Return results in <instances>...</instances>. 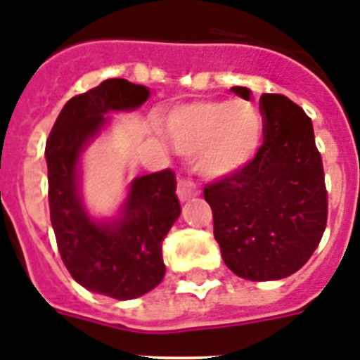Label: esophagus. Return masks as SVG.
I'll list each match as a JSON object with an SVG mask.
<instances>
[{"instance_id": "obj_1", "label": "esophagus", "mask_w": 360, "mask_h": 360, "mask_svg": "<svg viewBox=\"0 0 360 360\" xmlns=\"http://www.w3.org/2000/svg\"><path fill=\"white\" fill-rule=\"evenodd\" d=\"M195 195H198V190H195L194 183L186 179H179V183H177V198L181 201H188L190 198H195Z\"/></svg>"}]
</instances>
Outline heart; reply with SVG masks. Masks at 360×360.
I'll return each instance as SVG.
<instances>
[{
  "instance_id": "obj_1",
  "label": "heart",
  "mask_w": 360,
  "mask_h": 360,
  "mask_svg": "<svg viewBox=\"0 0 360 360\" xmlns=\"http://www.w3.org/2000/svg\"><path fill=\"white\" fill-rule=\"evenodd\" d=\"M175 152L194 155L208 179L236 175L255 161L264 141V119L245 101H194L181 104L162 122Z\"/></svg>"
}]
</instances>
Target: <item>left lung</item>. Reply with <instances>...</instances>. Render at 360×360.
Returning <instances> with one entry per match:
<instances>
[{
  "mask_svg": "<svg viewBox=\"0 0 360 360\" xmlns=\"http://www.w3.org/2000/svg\"><path fill=\"white\" fill-rule=\"evenodd\" d=\"M232 93L250 101V89ZM264 144L236 175L205 188L214 238L232 273L250 282L297 273L319 247L328 219L324 168L311 119L288 96L265 93Z\"/></svg>",
  "mask_w": 360,
  "mask_h": 360,
  "instance_id": "obj_1",
  "label": "left lung"
}]
</instances>
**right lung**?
Wrapping results in <instances>:
<instances>
[{
    "mask_svg": "<svg viewBox=\"0 0 360 360\" xmlns=\"http://www.w3.org/2000/svg\"><path fill=\"white\" fill-rule=\"evenodd\" d=\"M150 98L146 86L110 78L60 111L45 144L49 210L63 264L87 291L134 300L165 278L162 240L181 214L170 170L134 177L113 216H93L82 195L84 153L115 113Z\"/></svg>",
    "mask_w": 360,
    "mask_h": 360,
    "instance_id": "add662e5",
    "label": "right lung"
}]
</instances>
